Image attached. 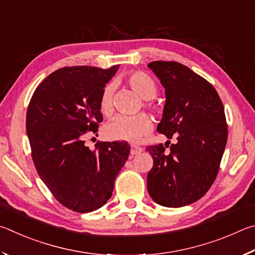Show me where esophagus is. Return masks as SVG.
<instances>
[{
  "instance_id": "1",
  "label": "esophagus",
  "mask_w": 255,
  "mask_h": 255,
  "mask_svg": "<svg viewBox=\"0 0 255 255\" xmlns=\"http://www.w3.org/2000/svg\"><path fill=\"white\" fill-rule=\"evenodd\" d=\"M143 149L141 148V146H137V145H132L131 146V154L132 155H136V154H140Z\"/></svg>"
}]
</instances>
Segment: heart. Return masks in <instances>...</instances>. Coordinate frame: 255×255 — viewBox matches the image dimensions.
<instances>
[{
	"instance_id": "1",
	"label": "heart",
	"mask_w": 255,
	"mask_h": 255,
	"mask_svg": "<svg viewBox=\"0 0 255 255\" xmlns=\"http://www.w3.org/2000/svg\"><path fill=\"white\" fill-rule=\"evenodd\" d=\"M127 82L133 91H135L144 100H152L157 95V84H155L153 78L150 75L144 73V71H132V73L127 76ZM113 96L114 85L107 84L103 88L100 96V110L106 116L113 113ZM144 106L149 110L154 109L151 103H145ZM151 128H152V121H151L148 115H119L106 124L104 132L107 139L137 142L142 136L148 134Z\"/></svg>"
}]
</instances>
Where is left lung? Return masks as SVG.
Here are the masks:
<instances>
[{
    "instance_id": "left-lung-1",
    "label": "left lung",
    "mask_w": 255,
    "mask_h": 255,
    "mask_svg": "<svg viewBox=\"0 0 255 255\" xmlns=\"http://www.w3.org/2000/svg\"><path fill=\"white\" fill-rule=\"evenodd\" d=\"M166 91V105L157 131L177 142L150 145L153 167L146 187L164 207L193 204L215 181L227 142L224 105L213 85L177 61L148 65ZM170 144V141L167 142Z\"/></svg>"
}]
</instances>
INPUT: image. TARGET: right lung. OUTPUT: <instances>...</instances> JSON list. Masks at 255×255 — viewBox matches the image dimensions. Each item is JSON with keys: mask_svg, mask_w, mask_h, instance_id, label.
<instances>
[{"mask_svg": "<svg viewBox=\"0 0 255 255\" xmlns=\"http://www.w3.org/2000/svg\"><path fill=\"white\" fill-rule=\"evenodd\" d=\"M119 66L64 67L35 88L26 111V134L38 175L62 206L77 213L101 208L130 153L128 142L85 145L103 121L100 96Z\"/></svg>", "mask_w": 255, "mask_h": 255, "instance_id": "right-lung-1", "label": "right lung"}]
</instances>
